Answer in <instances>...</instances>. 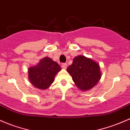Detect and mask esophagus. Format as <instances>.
Wrapping results in <instances>:
<instances>
[{"label":"esophagus","instance_id":"1","mask_svg":"<svg viewBox=\"0 0 130 130\" xmlns=\"http://www.w3.org/2000/svg\"><path fill=\"white\" fill-rule=\"evenodd\" d=\"M62 68H63V69H66L67 67V63H62Z\"/></svg>","mask_w":130,"mask_h":130}]
</instances>
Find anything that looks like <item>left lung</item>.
Here are the masks:
<instances>
[{
  "mask_svg": "<svg viewBox=\"0 0 130 130\" xmlns=\"http://www.w3.org/2000/svg\"><path fill=\"white\" fill-rule=\"evenodd\" d=\"M67 72L77 88L83 91L92 89L101 78L99 64L84 55L75 57L72 65L67 68Z\"/></svg>",
  "mask_w": 130,
  "mask_h": 130,
  "instance_id": "obj_1",
  "label": "left lung"
}]
</instances>
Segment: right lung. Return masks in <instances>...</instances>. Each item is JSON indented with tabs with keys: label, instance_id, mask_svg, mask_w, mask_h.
Returning <instances> with one entry per match:
<instances>
[{
	"label": "right lung",
	"instance_id": "right-lung-1",
	"mask_svg": "<svg viewBox=\"0 0 130 130\" xmlns=\"http://www.w3.org/2000/svg\"><path fill=\"white\" fill-rule=\"evenodd\" d=\"M61 67L56 62L45 57L36 66L28 69V78L34 86L40 89H46L54 82L55 75Z\"/></svg>",
	"mask_w": 130,
	"mask_h": 130
}]
</instances>
